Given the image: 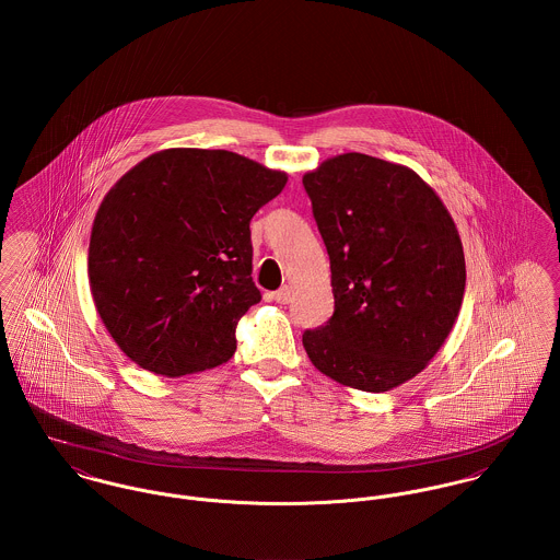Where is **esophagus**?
Returning a JSON list of instances; mask_svg holds the SVG:
<instances>
[{"label":"esophagus","instance_id":"34e87169","mask_svg":"<svg viewBox=\"0 0 560 560\" xmlns=\"http://www.w3.org/2000/svg\"><path fill=\"white\" fill-rule=\"evenodd\" d=\"M271 300L278 302V304H289V300H291V289H289V287H282V289L273 291V293H271Z\"/></svg>","mask_w":560,"mask_h":560}]
</instances>
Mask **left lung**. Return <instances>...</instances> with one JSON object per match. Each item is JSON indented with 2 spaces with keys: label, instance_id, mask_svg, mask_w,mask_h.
I'll return each mask as SVG.
<instances>
[{
  "label": "left lung",
  "instance_id": "8db88e82",
  "mask_svg": "<svg viewBox=\"0 0 560 560\" xmlns=\"http://www.w3.org/2000/svg\"><path fill=\"white\" fill-rule=\"evenodd\" d=\"M304 189L331 269L334 315L302 336L323 375L364 393L416 377L466 291L455 222L409 167L362 153L323 161Z\"/></svg>",
  "mask_w": 560,
  "mask_h": 560
}]
</instances>
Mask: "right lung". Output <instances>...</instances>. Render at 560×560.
<instances>
[{
	"instance_id": "obj_1",
	"label": "right lung",
	"mask_w": 560,
	"mask_h": 560,
	"mask_svg": "<svg viewBox=\"0 0 560 560\" xmlns=\"http://www.w3.org/2000/svg\"><path fill=\"white\" fill-rule=\"evenodd\" d=\"M287 174L231 151L167 149L103 198L88 249L94 306L138 366L180 377L229 362L260 302L249 220Z\"/></svg>"
}]
</instances>
